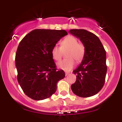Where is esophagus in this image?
<instances>
[{
    "instance_id": "34e87169",
    "label": "esophagus",
    "mask_w": 122,
    "mask_h": 122,
    "mask_svg": "<svg viewBox=\"0 0 122 122\" xmlns=\"http://www.w3.org/2000/svg\"><path fill=\"white\" fill-rule=\"evenodd\" d=\"M69 72H65V76H68V75H69Z\"/></svg>"
}]
</instances>
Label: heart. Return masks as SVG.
I'll use <instances>...</instances> for the list:
<instances>
[{"mask_svg": "<svg viewBox=\"0 0 122 122\" xmlns=\"http://www.w3.org/2000/svg\"><path fill=\"white\" fill-rule=\"evenodd\" d=\"M66 51V59L57 63V66L64 71H70L77 63L80 62L84 56L85 47L84 45L78 42L77 39L73 36H69L60 43V47L54 46L51 49V54L56 61H60L62 56V51Z\"/></svg>", "mask_w": 122, "mask_h": 122, "instance_id": "obj_1", "label": "heart"}]
</instances>
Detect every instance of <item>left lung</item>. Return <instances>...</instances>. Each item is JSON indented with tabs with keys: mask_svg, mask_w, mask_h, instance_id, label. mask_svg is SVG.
Segmentation results:
<instances>
[{
	"mask_svg": "<svg viewBox=\"0 0 122 122\" xmlns=\"http://www.w3.org/2000/svg\"><path fill=\"white\" fill-rule=\"evenodd\" d=\"M69 33L79 38L85 47L84 56L73 71L76 81L71 85L77 96L88 97L97 94L104 84L107 68L106 52L96 35L84 29H71Z\"/></svg>",
	"mask_w": 122,
	"mask_h": 122,
	"instance_id": "obj_1",
	"label": "left lung"
}]
</instances>
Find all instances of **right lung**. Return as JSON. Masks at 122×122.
I'll use <instances>...</instances> for the list:
<instances>
[{
    "mask_svg": "<svg viewBox=\"0 0 122 122\" xmlns=\"http://www.w3.org/2000/svg\"><path fill=\"white\" fill-rule=\"evenodd\" d=\"M64 30L36 29L22 39L15 55L17 79L23 91L36 100L50 97L57 90V83L65 76L57 70L51 49L61 38Z\"/></svg>",
    "mask_w": 122,
    "mask_h": 122,
    "instance_id": "obj_1",
    "label": "right lung"
}]
</instances>
